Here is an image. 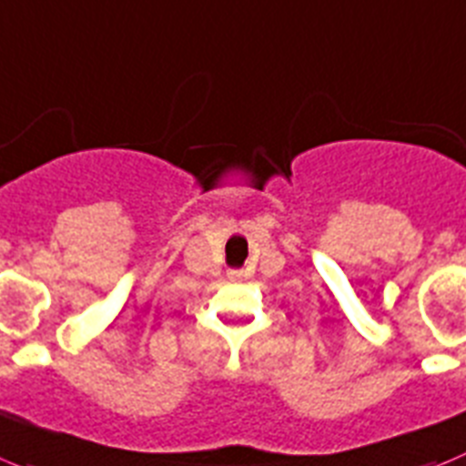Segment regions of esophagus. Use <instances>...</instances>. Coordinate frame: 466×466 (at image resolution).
<instances>
[{
    "instance_id": "obj_1",
    "label": "esophagus",
    "mask_w": 466,
    "mask_h": 466,
    "mask_svg": "<svg viewBox=\"0 0 466 466\" xmlns=\"http://www.w3.org/2000/svg\"><path fill=\"white\" fill-rule=\"evenodd\" d=\"M243 271H229V280H241Z\"/></svg>"
}]
</instances>
